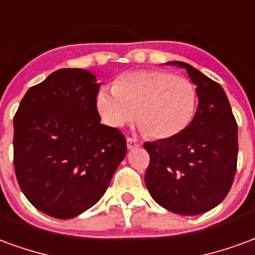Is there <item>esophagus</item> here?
<instances>
[{
  "label": "esophagus",
  "instance_id": "34e87169",
  "mask_svg": "<svg viewBox=\"0 0 255 255\" xmlns=\"http://www.w3.org/2000/svg\"><path fill=\"white\" fill-rule=\"evenodd\" d=\"M140 144H142V143H140L139 140H136V139H133V138H128L127 139V147H128V150L136 149V147H139Z\"/></svg>",
  "mask_w": 255,
  "mask_h": 255
}]
</instances>
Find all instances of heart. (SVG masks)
<instances>
[{"instance_id": "1", "label": "heart", "mask_w": 255, "mask_h": 255, "mask_svg": "<svg viewBox=\"0 0 255 255\" xmlns=\"http://www.w3.org/2000/svg\"><path fill=\"white\" fill-rule=\"evenodd\" d=\"M195 84L168 71H136L117 78L112 90L97 94L102 122L122 128L135 117L154 139H172L184 132L195 116Z\"/></svg>"}]
</instances>
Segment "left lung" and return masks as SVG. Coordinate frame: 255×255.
I'll return each mask as SVG.
<instances>
[{"instance_id":"8db88e82","label":"left lung","mask_w":255,"mask_h":255,"mask_svg":"<svg viewBox=\"0 0 255 255\" xmlns=\"http://www.w3.org/2000/svg\"><path fill=\"white\" fill-rule=\"evenodd\" d=\"M198 109L188 128L172 139L146 142L150 164L144 183L155 202L173 213L195 216L216 208L230 191L238 161V126L223 87L190 64Z\"/></svg>"}]
</instances>
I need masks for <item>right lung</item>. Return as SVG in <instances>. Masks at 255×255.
I'll return each instance as SVG.
<instances>
[{"label": "right lung", "mask_w": 255, "mask_h": 255, "mask_svg": "<svg viewBox=\"0 0 255 255\" xmlns=\"http://www.w3.org/2000/svg\"><path fill=\"white\" fill-rule=\"evenodd\" d=\"M100 86L87 69H58L25 93L14 115L19 186L54 219H73L94 206L127 153L123 133L101 124Z\"/></svg>", "instance_id": "right-lung-1"}]
</instances>
